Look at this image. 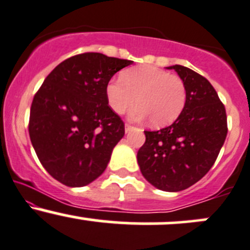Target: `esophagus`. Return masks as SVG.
<instances>
[{
	"instance_id": "obj_1",
	"label": "esophagus",
	"mask_w": 250,
	"mask_h": 250,
	"mask_svg": "<svg viewBox=\"0 0 250 250\" xmlns=\"http://www.w3.org/2000/svg\"><path fill=\"white\" fill-rule=\"evenodd\" d=\"M133 129H135V128H134L133 125H125V133L132 132Z\"/></svg>"
}]
</instances>
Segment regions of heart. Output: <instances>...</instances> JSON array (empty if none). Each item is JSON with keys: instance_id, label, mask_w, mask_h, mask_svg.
Masks as SVG:
<instances>
[{"instance_id": "1", "label": "heart", "mask_w": 250, "mask_h": 250, "mask_svg": "<svg viewBox=\"0 0 250 250\" xmlns=\"http://www.w3.org/2000/svg\"><path fill=\"white\" fill-rule=\"evenodd\" d=\"M107 103L116 114L130 111L133 121L149 118L154 127L172 123L185 109L187 90L177 75L153 65H139L122 73V79H111L105 88Z\"/></svg>"}]
</instances>
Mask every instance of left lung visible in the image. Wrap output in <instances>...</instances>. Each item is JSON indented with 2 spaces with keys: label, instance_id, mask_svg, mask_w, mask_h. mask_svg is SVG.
I'll return each instance as SVG.
<instances>
[{
  "label": "left lung",
  "instance_id": "1",
  "mask_svg": "<svg viewBox=\"0 0 250 250\" xmlns=\"http://www.w3.org/2000/svg\"><path fill=\"white\" fill-rule=\"evenodd\" d=\"M175 69L187 90L185 109L169 127L145 130L138 151L144 177L164 191H180L200 181L214 164L228 134L227 112L209 81L183 65Z\"/></svg>",
  "mask_w": 250,
  "mask_h": 250
}]
</instances>
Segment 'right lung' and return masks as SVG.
Returning <instances> with one entry per match:
<instances>
[{"mask_svg":"<svg viewBox=\"0 0 250 250\" xmlns=\"http://www.w3.org/2000/svg\"><path fill=\"white\" fill-rule=\"evenodd\" d=\"M128 60L85 52L63 61L44 80L30 112L31 143L44 169L68 187H83L106 169L125 123L105 88Z\"/></svg>","mask_w":250,"mask_h":250,"instance_id":"add662e5","label":"right lung"}]
</instances>
